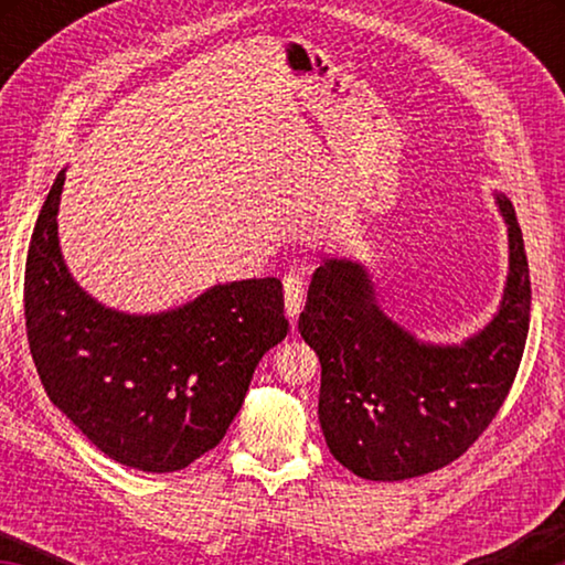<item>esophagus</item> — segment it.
<instances>
[{
    "label": "esophagus",
    "mask_w": 565,
    "mask_h": 565,
    "mask_svg": "<svg viewBox=\"0 0 565 565\" xmlns=\"http://www.w3.org/2000/svg\"><path fill=\"white\" fill-rule=\"evenodd\" d=\"M284 301H286V317H289L294 327L303 306V276L299 271H289L284 276Z\"/></svg>",
    "instance_id": "34e87169"
}]
</instances>
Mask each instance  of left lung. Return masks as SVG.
Returning a JSON list of instances; mask_svg holds the SVG:
<instances>
[{"label":"left lung","mask_w":565,"mask_h":565,"mask_svg":"<svg viewBox=\"0 0 565 565\" xmlns=\"http://www.w3.org/2000/svg\"><path fill=\"white\" fill-rule=\"evenodd\" d=\"M509 228L499 311L461 343L420 341L386 317L366 266L327 259L299 317L321 361L319 420L329 451L369 481H404L456 461L499 414L523 356L531 279L511 202L493 194Z\"/></svg>","instance_id":"8db88e82"}]
</instances>
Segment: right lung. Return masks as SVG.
Listing matches in <instances>:
<instances>
[{"instance_id": "1", "label": "right lung", "mask_w": 565, "mask_h": 565, "mask_svg": "<svg viewBox=\"0 0 565 565\" xmlns=\"http://www.w3.org/2000/svg\"><path fill=\"white\" fill-rule=\"evenodd\" d=\"M64 171L36 218L24 319L46 396L114 461L186 468L222 441L256 363L286 339L281 281L216 284L159 313H127L74 281L60 248Z\"/></svg>"}]
</instances>
